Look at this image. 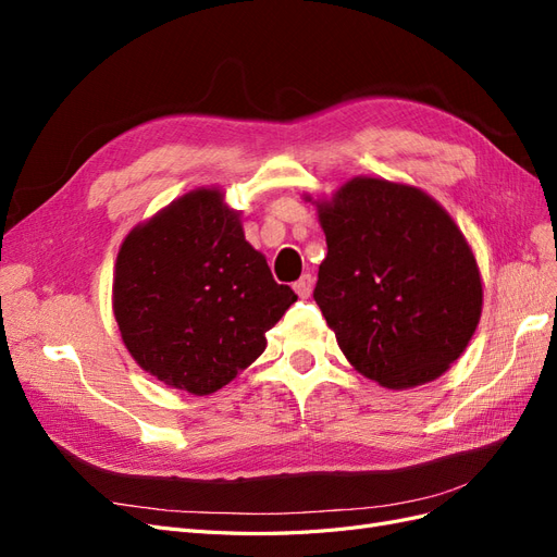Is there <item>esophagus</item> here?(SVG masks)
I'll return each mask as SVG.
<instances>
[{"label": "esophagus", "instance_id": "1", "mask_svg": "<svg viewBox=\"0 0 557 557\" xmlns=\"http://www.w3.org/2000/svg\"><path fill=\"white\" fill-rule=\"evenodd\" d=\"M293 288H295V293H297L301 299H307V297L311 295V290H313V278H311L309 274H305L299 281H295Z\"/></svg>", "mask_w": 557, "mask_h": 557}]
</instances>
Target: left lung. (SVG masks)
Returning a JSON list of instances; mask_svg holds the SVG:
<instances>
[{"instance_id":"8db88e82","label":"left lung","mask_w":557,"mask_h":557,"mask_svg":"<svg viewBox=\"0 0 557 557\" xmlns=\"http://www.w3.org/2000/svg\"><path fill=\"white\" fill-rule=\"evenodd\" d=\"M313 205L327 242L313 299L346 360L391 391L448 372L483 309L474 250L448 211L416 185L374 176Z\"/></svg>"}]
</instances>
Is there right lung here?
I'll use <instances>...</instances> for the list:
<instances>
[{"label":"right lung","instance_id":"right-lung-1","mask_svg":"<svg viewBox=\"0 0 557 557\" xmlns=\"http://www.w3.org/2000/svg\"><path fill=\"white\" fill-rule=\"evenodd\" d=\"M295 299L218 188L185 193L132 227L115 258L111 301L129 356L197 397L256 362Z\"/></svg>","mask_w":557,"mask_h":557}]
</instances>
